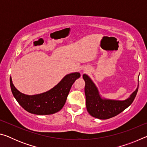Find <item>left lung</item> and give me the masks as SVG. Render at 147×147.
Returning <instances> with one entry per match:
<instances>
[{
  "mask_svg": "<svg viewBox=\"0 0 147 147\" xmlns=\"http://www.w3.org/2000/svg\"><path fill=\"white\" fill-rule=\"evenodd\" d=\"M83 78L86 82L87 110L91 116L97 119H108L117 115L133 102L138 91V88L125 100H106L101 98L97 88L88 75L84 74Z\"/></svg>",
  "mask_w": 147,
  "mask_h": 147,
  "instance_id": "8db88e82",
  "label": "left lung"
}]
</instances>
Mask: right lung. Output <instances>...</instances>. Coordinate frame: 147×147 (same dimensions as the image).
Returning a JSON list of instances; mask_svg holds the SVG:
<instances>
[{"label":"right lung","instance_id":"add662e5","mask_svg":"<svg viewBox=\"0 0 147 147\" xmlns=\"http://www.w3.org/2000/svg\"><path fill=\"white\" fill-rule=\"evenodd\" d=\"M80 76L79 73L67 74L51 90L32 96L21 93L17 90L11 78L10 86L14 97L26 111L36 115H50L58 112L63 108L72 85Z\"/></svg>","mask_w":147,"mask_h":147}]
</instances>
